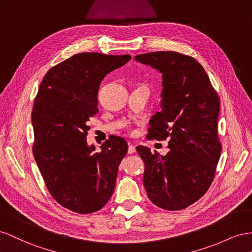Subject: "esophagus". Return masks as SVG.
Listing matches in <instances>:
<instances>
[{"label":"esophagus","instance_id":"1","mask_svg":"<svg viewBox=\"0 0 252 252\" xmlns=\"http://www.w3.org/2000/svg\"><path fill=\"white\" fill-rule=\"evenodd\" d=\"M136 151V148L134 145H132V143H128V149H127V153L128 154H133Z\"/></svg>","mask_w":252,"mask_h":252}]
</instances>
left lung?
<instances>
[{"label":"left lung","instance_id":"obj_1","mask_svg":"<svg viewBox=\"0 0 252 252\" xmlns=\"http://www.w3.org/2000/svg\"><path fill=\"white\" fill-rule=\"evenodd\" d=\"M162 74L161 112L150 121L149 140H169L167 155L136 148L145 162L143 185L154 205L182 210L209 189L221 152L218 134L220 98L204 67L177 52L135 57Z\"/></svg>","mask_w":252,"mask_h":252}]
</instances>
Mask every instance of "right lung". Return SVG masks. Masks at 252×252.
Segmentation results:
<instances>
[{"mask_svg": "<svg viewBox=\"0 0 252 252\" xmlns=\"http://www.w3.org/2000/svg\"><path fill=\"white\" fill-rule=\"evenodd\" d=\"M130 60V55L80 53L53 66L40 84L32 153L50 195L70 211L96 212L114 192L127 143L112 136L95 152L86 143L88 121L98 113L100 82Z\"/></svg>", "mask_w": 252, "mask_h": 252, "instance_id": "right-lung-1", "label": "right lung"}]
</instances>
